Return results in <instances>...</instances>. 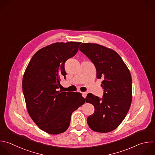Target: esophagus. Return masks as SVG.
I'll use <instances>...</instances> for the list:
<instances>
[{
	"mask_svg": "<svg viewBox=\"0 0 155 155\" xmlns=\"http://www.w3.org/2000/svg\"><path fill=\"white\" fill-rule=\"evenodd\" d=\"M87 94V92H82V96H83L84 98L86 97Z\"/></svg>",
	"mask_w": 155,
	"mask_h": 155,
	"instance_id": "1",
	"label": "esophagus"
}]
</instances>
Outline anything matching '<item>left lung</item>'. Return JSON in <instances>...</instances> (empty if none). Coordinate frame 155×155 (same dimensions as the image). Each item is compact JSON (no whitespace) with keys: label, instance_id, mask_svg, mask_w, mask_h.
<instances>
[{"label":"left lung","instance_id":"obj_1","mask_svg":"<svg viewBox=\"0 0 155 155\" xmlns=\"http://www.w3.org/2000/svg\"><path fill=\"white\" fill-rule=\"evenodd\" d=\"M79 48L94 65L97 78L104 79L102 98L91 93L85 98L87 102L94 107V112L88 117L87 124L94 131H111L122 122L131 105L130 72L120 56L111 49L91 43H82Z\"/></svg>","mask_w":155,"mask_h":155}]
</instances>
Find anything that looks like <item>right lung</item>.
Returning <instances> with one entry per match:
<instances>
[{"mask_svg":"<svg viewBox=\"0 0 155 155\" xmlns=\"http://www.w3.org/2000/svg\"><path fill=\"white\" fill-rule=\"evenodd\" d=\"M81 42H57L38 51L30 61L22 80L28 112L36 124L51 134L65 131L72 113L85 103L80 93L58 90L65 78V62L78 52Z\"/></svg>","mask_w":155,"mask_h":155,"instance_id":"add662e5","label":"right lung"}]
</instances>
